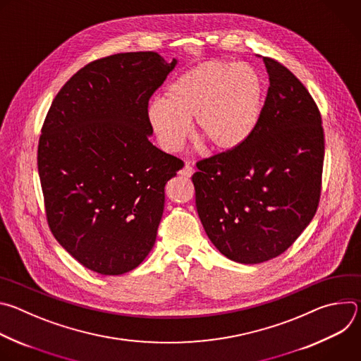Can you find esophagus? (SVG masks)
Instances as JSON below:
<instances>
[{
  "label": "esophagus",
  "mask_w": 361,
  "mask_h": 361,
  "mask_svg": "<svg viewBox=\"0 0 361 361\" xmlns=\"http://www.w3.org/2000/svg\"><path fill=\"white\" fill-rule=\"evenodd\" d=\"M192 173H194V169H192L190 164H185V166H184V169L180 171V174H181L183 177H187V178H188V177H191V176H192Z\"/></svg>",
  "instance_id": "obj_1"
}]
</instances>
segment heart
Returning a JSON list of instances; mask_svg holds the SVG:
<instances>
[{
  "label": "heart",
  "mask_w": 361,
  "mask_h": 361,
  "mask_svg": "<svg viewBox=\"0 0 361 361\" xmlns=\"http://www.w3.org/2000/svg\"><path fill=\"white\" fill-rule=\"evenodd\" d=\"M263 84L248 64L202 63L180 75L164 99L152 101L148 118L160 144L178 151L194 131L216 149H233L252 133L262 110Z\"/></svg>",
  "instance_id": "b5f03b06"
}]
</instances>
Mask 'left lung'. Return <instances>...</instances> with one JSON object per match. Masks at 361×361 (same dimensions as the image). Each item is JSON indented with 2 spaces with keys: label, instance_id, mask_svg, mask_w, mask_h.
I'll list each match as a JSON object with an SVG mask.
<instances>
[{
  "label": "left lung",
  "instance_id": "8db88e82",
  "mask_svg": "<svg viewBox=\"0 0 361 361\" xmlns=\"http://www.w3.org/2000/svg\"><path fill=\"white\" fill-rule=\"evenodd\" d=\"M270 87L252 133L197 163L195 207L227 259L259 264L284 252L322 195L324 131L316 101L283 64L263 57Z\"/></svg>",
  "mask_w": 361,
  "mask_h": 361
}]
</instances>
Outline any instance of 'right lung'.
<instances>
[{"label": "right lung", "mask_w": 361, "mask_h": 361, "mask_svg": "<svg viewBox=\"0 0 361 361\" xmlns=\"http://www.w3.org/2000/svg\"><path fill=\"white\" fill-rule=\"evenodd\" d=\"M154 51L91 61L59 91L37 164L48 227L84 267L131 271L156 243L164 187L184 163L148 140V101L176 67Z\"/></svg>", "instance_id": "right-lung-1"}]
</instances>
